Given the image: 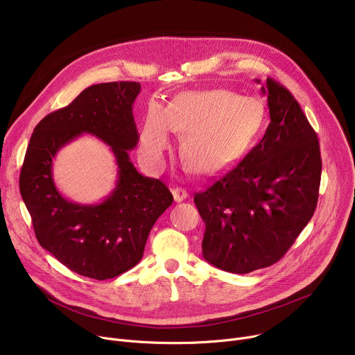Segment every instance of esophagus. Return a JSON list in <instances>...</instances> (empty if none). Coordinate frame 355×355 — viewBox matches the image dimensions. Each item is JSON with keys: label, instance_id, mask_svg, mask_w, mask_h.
I'll return each mask as SVG.
<instances>
[{"label": "esophagus", "instance_id": "obj_1", "mask_svg": "<svg viewBox=\"0 0 355 355\" xmlns=\"http://www.w3.org/2000/svg\"><path fill=\"white\" fill-rule=\"evenodd\" d=\"M172 193H173L175 202H183V200H186L187 196H189V193L186 192V190H184L183 187H175V189L172 190Z\"/></svg>", "mask_w": 355, "mask_h": 355}]
</instances>
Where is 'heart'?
Masks as SVG:
<instances>
[{
  "instance_id": "1",
  "label": "heart",
  "mask_w": 355,
  "mask_h": 355,
  "mask_svg": "<svg viewBox=\"0 0 355 355\" xmlns=\"http://www.w3.org/2000/svg\"><path fill=\"white\" fill-rule=\"evenodd\" d=\"M266 107L257 98L213 88L186 91L163 107L150 103L139 132L145 165L160 171L172 146L173 132L182 133L180 155L186 166L202 176L227 171L257 139Z\"/></svg>"
}]
</instances>
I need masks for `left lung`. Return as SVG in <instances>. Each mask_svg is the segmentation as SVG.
<instances>
[{"label":"left lung","mask_w":355,"mask_h":355,"mask_svg":"<svg viewBox=\"0 0 355 355\" xmlns=\"http://www.w3.org/2000/svg\"><path fill=\"white\" fill-rule=\"evenodd\" d=\"M261 92L270 112L263 139L195 196L206 226L203 259L237 275L279 261L310 222L318 199L321 157L314 129L276 80L267 78Z\"/></svg>","instance_id":"8db88e82"}]
</instances>
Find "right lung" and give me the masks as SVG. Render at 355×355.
<instances>
[{"instance_id": "obj_1", "label": "right lung", "mask_w": 355, "mask_h": 355, "mask_svg": "<svg viewBox=\"0 0 355 355\" xmlns=\"http://www.w3.org/2000/svg\"><path fill=\"white\" fill-rule=\"evenodd\" d=\"M139 83L98 84L46 115L34 129L19 175V192L41 246L80 276L106 280L138 264L148 236L173 202L159 179L141 175L129 157L139 142L133 102ZM84 132L112 148L119 165L113 192L99 204L67 200L51 175L58 152Z\"/></svg>"}]
</instances>
